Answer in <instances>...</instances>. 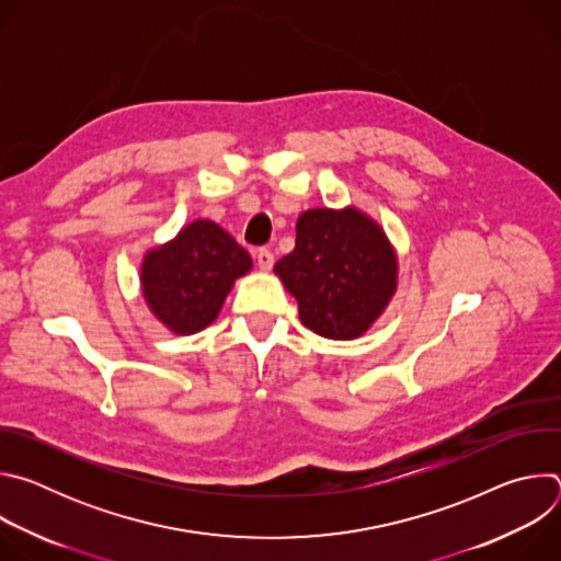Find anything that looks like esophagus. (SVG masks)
Listing matches in <instances>:
<instances>
[{
    "label": "esophagus",
    "mask_w": 561,
    "mask_h": 561,
    "mask_svg": "<svg viewBox=\"0 0 561 561\" xmlns=\"http://www.w3.org/2000/svg\"><path fill=\"white\" fill-rule=\"evenodd\" d=\"M255 257H257V266H260L262 271H266V273H268V271L273 268V264H275V257H273V253H271L268 249H260Z\"/></svg>",
    "instance_id": "1"
}]
</instances>
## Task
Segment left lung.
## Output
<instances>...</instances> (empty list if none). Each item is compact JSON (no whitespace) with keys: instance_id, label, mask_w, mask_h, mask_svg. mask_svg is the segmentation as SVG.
Wrapping results in <instances>:
<instances>
[{"instance_id":"8db88e82","label":"left lung","mask_w":561,"mask_h":561,"mask_svg":"<svg viewBox=\"0 0 561 561\" xmlns=\"http://www.w3.org/2000/svg\"><path fill=\"white\" fill-rule=\"evenodd\" d=\"M275 275L297 299L306 329L327 340L362 337L397 293L399 262L386 230L357 206L308 208L295 251Z\"/></svg>"}]
</instances>
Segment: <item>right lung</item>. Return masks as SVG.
<instances>
[{
    "mask_svg": "<svg viewBox=\"0 0 561 561\" xmlns=\"http://www.w3.org/2000/svg\"><path fill=\"white\" fill-rule=\"evenodd\" d=\"M251 268V255L228 230L195 219L144 253L139 288L148 310L173 335H195L215 322L234 279Z\"/></svg>",
    "mask_w": 561,
    "mask_h": 561,
    "instance_id": "right-lung-1",
    "label": "right lung"
}]
</instances>
